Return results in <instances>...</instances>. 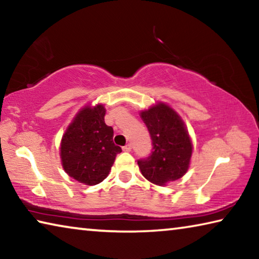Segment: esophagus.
Instances as JSON below:
<instances>
[{"label":"esophagus","instance_id":"esophagus-1","mask_svg":"<svg viewBox=\"0 0 259 259\" xmlns=\"http://www.w3.org/2000/svg\"><path fill=\"white\" fill-rule=\"evenodd\" d=\"M122 148H123L124 152H130L131 151V145H129V144H128V145H125V146H123Z\"/></svg>","mask_w":259,"mask_h":259}]
</instances>
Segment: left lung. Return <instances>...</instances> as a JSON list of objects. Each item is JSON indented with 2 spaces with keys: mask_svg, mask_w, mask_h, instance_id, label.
Here are the masks:
<instances>
[{
  "mask_svg": "<svg viewBox=\"0 0 259 259\" xmlns=\"http://www.w3.org/2000/svg\"><path fill=\"white\" fill-rule=\"evenodd\" d=\"M150 131L153 151L138 166L147 181L159 186L182 178L190 168L193 144L179 114L164 103L140 112Z\"/></svg>",
  "mask_w": 259,
  "mask_h": 259,
  "instance_id": "8db88e82",
  "label": "left lung"
}]
</instances>
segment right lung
<instances>
[{
    "instance_id": "right-lung-1",
    "label": "right lung",
    "mask_w": 259,
    "mask_h": 259,
    "mask_svg": "<svg viewBox=\"0 0 259 259\" xmlns=\"http://www.w3.org/2000/svg\"><path fill=\"white\" fill-rule=\"evenodd\" d=\"M103 104L87 105L74 116L60 143V159L69 177L85 185H97L108 176L116 155L113 128L105 123Z\"/></svg>"
}]
</instances>
